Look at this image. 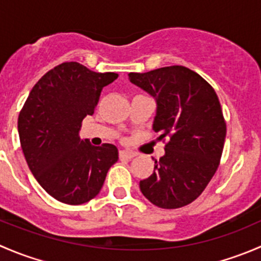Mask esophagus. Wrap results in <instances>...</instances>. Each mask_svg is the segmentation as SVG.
Wrapping results in <instances>:
<instances>
[{
    "instance_id": "obj_1",
    "label": "esophagus",
    "mask_w": 261,
    "mask_h": 261,
    "mask_svg": "<svg viewBox=\"0 0 261 261\" xmlns=\"http://www.w3.org/2000/svg\"><path fill=\"white\" fill-rule=\"evenodd\" d=\"M136 154L133 151H127V150H121L120 151V159H126V160H130L133 158H135Z\"/></svg>"
}]
</instances>
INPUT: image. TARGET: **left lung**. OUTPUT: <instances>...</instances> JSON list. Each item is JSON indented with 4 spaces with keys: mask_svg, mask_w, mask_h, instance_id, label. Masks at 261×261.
<instances>
[{
    "mask_svg": "<svg viewBox=\"0 0 261 261\" xmlns=\"http://www.w3.org/2000/svg\"><path fill=\"white\" fill-rule=\"evenodd\" d=\"M128 80L156 101L152 128L168 139L165 154L155 160L154 172L140 180V191L160 208H180L201 196L220 164L226 122L211 84L181 65Z\"/></svg>",
    "mask_w": 261,
    "mask_h": 261,
    "instance_id": "1",
    "label": "left lung"
}]
</instances>
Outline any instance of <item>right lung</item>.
Segmentation results:
<instances>
[{"mask_svg": "<svg viewBox=\"0 0 261 261\" xmlns=\"http://www.w3.org/2000/svg\"><path fill=\"white\" fill-rule=\"evenodd\" d=\"M117 73L92 72L77 62L57 65L33 87L20 115V144L31 173L57 201L82 204L97 196L117 162L112 144L80 138L82 121Z\"/></svg>", "mask_w": 261, "mask_h": 261, "instance_id": "right-lung-1", "label": "right lung"}]
</instances>
